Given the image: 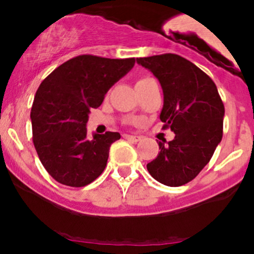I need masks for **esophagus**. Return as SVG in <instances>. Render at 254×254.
Listing matches in <instances>:
<instances>
[{"label":"esophagus","mask_w":254,"mask_h":254,"mask_svg":"<svg viewBox=\"0 0 254 254\" xmlns=\"http://www.w3.org/2000/svg\"><path fill=\"white\" fill-rule=\"evenodd\" d=\"M124 138L125 139H130V141H132V142H139L142 139V137L141 136H136V135H127V133H125Z\"/></svg>","instance_id":"34e87169"}]
</instances>
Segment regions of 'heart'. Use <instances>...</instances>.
<instances>
[{"label": "heart", "instance_id": "b5f03b06", "mask_svg": "<svg viewBox=\"0 0 254 254\" xmlns=\"http://www.w3.org/2000/svg\"><path fill=\"white\" fill-rule=\"evenodd\" d=\"M150 80H153V78H141V80H138L136 82V84H141V83H144V82H148V81H150Z\"/></svg>", "mask_w": 254, "mask_h": 254}]
</instances>
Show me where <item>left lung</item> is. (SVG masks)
Wrapping results in <instances>:
<instances>
[{"instance_id":"obj_1","label":"left lung","mask_w":254,"mask_h":254,"mask_svg":"<svg viewBox=\"0 0 254 254\" xmlns=\"http://www.w3.org/2000/svg\"><path fill=\"white\" fill-rule=\"evenodd\" d=\"M136 61L161 84L160 119L176 133L157 142L160 151L147 170L164 185L182 186L198 176L222 139L223 103L214 81L185 58L166 54Z\"/></svg>"}]
</instances>
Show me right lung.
<instances>
[{
	"label": "right lung",
	"instance_id": "add662e5",
	"mask_svg": "<svg viewBox=\"0 0 254 254\" xmlns=\"http://www.w3.org/2000/svg\"><path fill=\"white\" fill-rule=\"evenodd\" d=\"M135 65V58L111 60L82 55L40 83L31 111L33 143L49 174L63 185L81 188L103 173L111 144L119 132L87 138L90 109H97L111 87Z\"/></svg>",
	"mask_w": 254,
	"mask_h": 254
}]
</instances>
